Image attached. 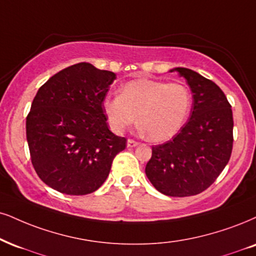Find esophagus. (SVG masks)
Returning <instances> with one entry per match:
<instances>
[{"label": "esophagus", "instance_id": "1", "mask_svg": "<svg viewBox=\"0 0 256 256\" xmlns=\"http://www.w3.org/2000/svg\"><path fill=\"white\" fill-rule=\"evenodd\" d=\"M138 141L132 140V138H129V140L127 141V147H128V148H133V147H135V146H138Z\"/></svg>", "mask_w": 256, "mask_h": 256}]
</instances>
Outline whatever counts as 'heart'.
<instances>
[{
  "instance_id": "heart-1",
  "label": "heart",
  "mask_w": 256,
  "mask_h": 256,
  "mask_svg": "<svg viewBox=\"0 0 256 256\" xmlns=\"http://www.w3.org/2000/svg\"><path fill=\"white\" fill-rule=\"evenodd\" d=\"M191 104V91L185 84L140 78L123 85L120 96L106 97L103 110L115 133L133 126L138 116L147 138L159 142L180 130Z\"/></svg>"
}]
</instances>
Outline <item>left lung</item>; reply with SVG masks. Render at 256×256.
Wrapping results in <instances>:
<instances>
[{
    "label": "left lung",
    "instance_id": "1",
    "mask_svg": "<svg viewBox=\"0 0 256 256\" xmlns=\"http://www.w3.org/2000/svg\"><path fill=\"white\" fill-rule=\"evenodd\" d=\"M192 91L191 115L179 133L152 147L146 176L158 191L188 197L206 190L224 170L232 150V106L212 80L185 68H174Z\"/></svg>",
    "mask_w": 256,
    "mask_h": 256
}]
</instances>
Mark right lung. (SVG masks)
Listing matches in <instances>:
<instances>
[{"instance_id": "1", "label": "right lung", "mask_w": 256, "mask_h": 256, "mask_svg": "<svg viewBox=\"0 0 256 256\" xmlns=\"http://www.w3.org/2000/svg\"><path fill=\"white\" fill-rule=\"evenodd\" d=\"M116 80L89 62L52 76L38 90L26 120L30 160L39 178L65 194L96 191L127 140L109 130L102 103Z\"/></svg>"}]
</instances>
